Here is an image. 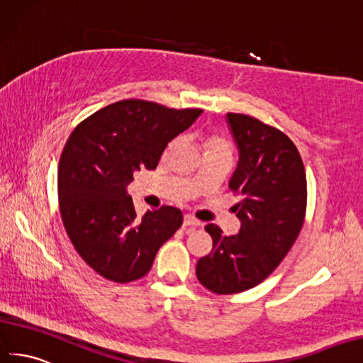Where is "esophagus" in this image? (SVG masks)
Here are the masks:
<instances>
[{"instance_id": "obj_1", "label": "esophagus", "mask_w": 363, "mask_h": 363, "mask_svg": "<svg viewBox=\"0 0 363 363\" xmlns=\"http://www.w3.org/2000/svg\"><path fill=\"white\" fill-rule=\"evenodd\" d=\"M201 222L198 219H194V217L191 214H185L184 216V226H191V228H196L199 226Z\"/></svg>"}]
</instances>
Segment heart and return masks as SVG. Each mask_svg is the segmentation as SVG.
Masks as SVG:
<instances>
[{"label":"heart","instance_id":"b5f03b06","mask_svg":"<svg viewBox=\"0 0 363 363\" xmlns=\"http://www.w3.org/2000/svg\"><path fill=\"white\" fill-rule=\"evenodd\" d=\"M174 143H179V140H174ZM206 150H228L226 141L219 135H211L205 141Z\"/></svg>","mask_w":363,"mask_h":363}]
</instances>
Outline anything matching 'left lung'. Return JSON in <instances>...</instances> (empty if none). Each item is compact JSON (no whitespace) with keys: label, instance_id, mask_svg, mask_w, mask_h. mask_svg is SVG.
Segmentation results:
<instances>
[{"label":"left lung","instance_id":"1","mask_svg":"<svg viewBox=\"0 0 363 363\" xmlns=\"http://www.w3.org/2000/svg\"><path fill=\"white\" fill-rule=\"evenodd\" d=\"M239 162L230 190L239 234L228 237L219 226H205L213 250L199 258L196 275L208 291L228 295L247 291L271 275L301 231L307 181L292 140L281 130L243 113H226Z\"/></svg>","mask_w":363,"mask_h":363}]
</instances>
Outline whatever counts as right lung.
Masks as SVG:
<instances>
[{
	"label": "right lung",
	"instance_id": "right-lung-1",
	"mask_svg": "<svg viewBox=\"0 0 363 363\" xmlns=\"http://www.w3.org/2000/svg\"><path fill=\"white\" fill-rule=\"evenodd\" d=\"M201 113L121 100L72 130L57 170L60 214L76 251L101 277L116 283L144 277L182 225L174 206L138 217L128 185L135 172L157 169L169 143Z\"/></svg>",
	"mask_w": 363,
	"mask_h": 363
}]
</instances>
